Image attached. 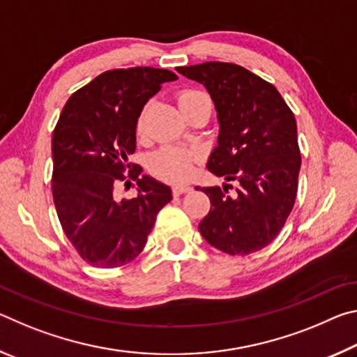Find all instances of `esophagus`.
Listing matches in <instances>:
<instances>
[{"mask_svg":"<svg viewBox=\"0 0 357 357\" xmlns=\"http://www.w3.org/2000/svg\"><path fill=\"white\" fill-rule=\"evenodd\" d=\"M190 190H192L190 185H174L173 187V195L174 197H179V195H183V193H187V192H190Z\"/></svg>","mask_w":357,"mask_h":357,"instance_id":"obj_1","label":"esophagus"}]
</instances>
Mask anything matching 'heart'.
I'll return each instance as SVG.
<instances>
[{
	"label": "heart",
	"instance_id": "b5f03b06",
	"mask_svg": "<svg viewBox=\"0 0 357 357\" xmlns=\"http://www.w3.org/2000/svg\"><path fill=\"white\" fill-rule=\"evenodd\" d=\"M209 99L206 94L197 89H185L178 96V104L183 112L187 108L198 104L200 100ZM146 129V110H142L137 121V132L143 134ZM200 159V154L195 149H187L179 146H164L157 151L149 159V170L157 178L168 181V183H184L190 178L193 173L197 160Z\"/></svg>",
	"mask_w": 357,
	"mask_h": 357
}]
</instances>
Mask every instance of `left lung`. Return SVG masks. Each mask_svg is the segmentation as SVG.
<instances>
[{"instance_id": "1", "label": "left lung", "mask_w": 357, "mask_h": 357, "mask_svg": "<svg viewBox=\"0 0 357 357\" xmlns=\"http://www.w3.org/2000/svg\"><path fill=\"white\" fill-rule=\"evenodd\" d=\"M176 70L202 83L215 105L220 129L208 170L239 184L231 197L228 184L202 187L211 200L202 236L229 255L261 250L294 206L301 168L294 114L274 84L243 66L209 61Z\"/></svg>"}]
</instances>
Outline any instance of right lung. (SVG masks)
I'll use <instances>...</instances> for the list:
<instances>
[{"label": "right lung", "mask_w": 357, "mask_h": 357, "mask_svg": "<svg viewBox=\"0 0 357 357\" xmlns=\"http://www.w3.org/2000/svg\"><path fill=\"white\" fill-rule=\"evenodd\" d=\"M178 80L167 69L107 70L70 96L53 130V202L66 236L84 261L118 268L138 257L155 215L172 200V189L142 173L137 197L118 200L114 187L124 181L135 153L137 121L160 84ZM129 183V181H126Z\"/></svg>", "instance_id": "add662e5"}]
</instances>
